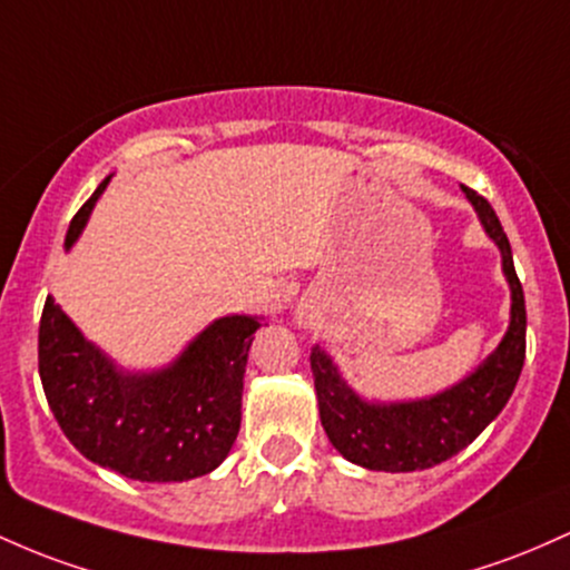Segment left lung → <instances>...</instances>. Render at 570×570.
Masks as SVG:
<instances>
[{
	"instance_id": "1",
	"label": "left lung",
	"mask_w": 570,
	"mask_h": 570,
	"mask_svg": "<svg viewBox=\"0 0 570 570\" xmlns=\"http://www.w3.org/2000/svg\"><path fill=\"white\" fill-rule=\"evenodd\" d=\"M463 190L476 207L488 234L501 247L503 272L511 285V325L501 347L460 385L433 399L393 406H374L357 399L342 382L331 357L315 344L309 363L315 374L320 423L328 433L331 444L363 469L399 474V471H423L444 463L465 450L501 414L520 380L525 363L528 315L509 236L503 234L490 202L465 185Z\"/></svg>"
}]
</instances>
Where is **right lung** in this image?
<instances>
[{
    "label": "right lung",
    "instance_id": "right-lung-1",
    "mask_svg": "<svg viewBox=\"0 0 570 570\" xmlns=\"http://www.w3.org/2000/svg\"><path fill=\"white\" fill-rule=\"evenodd\" d=\"M107 177L78 209V239ZM255 317L215 320L161 374L126 376L80 336L53 298L40 317V380L50 412L80 455L139 482H183L217 469L242 423V387Z\"/></svg>",
    "mask_w": 570,
    "mask_h": 570
}]
</instances>
